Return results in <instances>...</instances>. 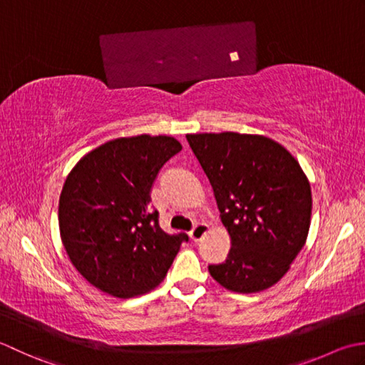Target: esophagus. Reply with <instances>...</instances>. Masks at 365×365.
Listing matches in <instances>:
<instances>
[{
  "label": "esophagus",
  "instance_id": "esophagus-1",
  "mask_svg": "<svg viewBox=\"0 0 365 365\" xmlns=\"http://www.w3.org/2000/svg\"><path fill=\"white\" fill-rule=\"evenodd\" d=\"M206 232H207L206 224H195V227L192 228V232L189 233V236H190V240L193 242H198L206 235Z\"/></svg>",
  "mask_w": 365,
  "mask_h": 365
}]
</instances>
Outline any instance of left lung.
Wrapping results in <instances>:
<instances>
[{"mask_svg":"<svg viewBox=\"0 0 365 365\" xmlns=\"http://www.w3.org/2000/svg\"><path fill=\"white\" fill-rule=\"evenodd\" d=\"M232 241L210 274L235 293H257L285 276L306 244L312 192L284 146L250 133H187Z\"/></svg>","mask_w":365,"mask_h":365,"instance_id":"obj_1","label":"left lung"}]
</instances>
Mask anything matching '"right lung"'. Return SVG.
Masks as SVG:
<instances>
[{
	"label": "right lung",
	"instance_id": "right-lung-1",
	"mask_svg": "<svg viewBox=\"0 0 365 365\" xmlns=\"http://www.w3.org/2000/svg\"><path fill=\"white\" fill-rule=\"evenodd\" d=\"M182 150L167 135L110 140L71 170L59 197V233L76 269L115 297L151 292L165 279L185 233L168 235L151 211L163 163Z\"/></svg>",
	"mask_w": 365,
	"mask_h": 365
}]
</instances>
